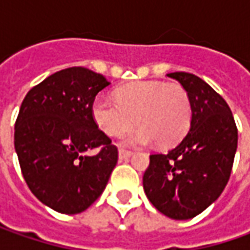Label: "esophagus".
I'll return each mask as SVG.
<instances>
[{"label": "esophagus", "instance_id": "esophagus-1", "mask_svg": "<svg viewBox=\"0 0 250 250\" xmlns=\"http://www.w3.org/2000/svg\"><path fill=\"white\" fill-rule=\"evenodd\" d=\"M129 156H132V151H130V150L120 149V151H118V157H120L121 160L128 159V157H129Z\"/></svg>", "mask_w": 250, "mask_h": 250}]
</instances>
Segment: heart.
Here are the masks:
<instances>
[{
	"mask_svg": "<svg viewBox=\"0 0 250 250\" xmlns=\"http://www.w3.org/2000/svg\"><path fill=\"white\" fill-rule=\"evenodd\" d=\"M115 101L99 96L91 104V115L107 136L120 138L140 126L126 145L142 146L153 140L160 147H171L187 135L192 120V104L187 89L179 83L140 81L120 86Z\"/></svg>",
	"mask_w": 250,
	"mask_h": 250,
	"instance_id": "1",
	"label": "heart"
}]
</instances>
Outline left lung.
Instances as JSON below:
<instances>
[{"label":"left lung","instance_id":"1","mask_svg":"<svg viewBox=\"0 0 250 250\" xmlns=\"http://www.w3.org/2000/svg\"><path fill=\"white\" fill-rule=\"evenodd\" d=\"M167 76L189 93L190 129L168 153L150 156L143 189L160 213L188 220L205 211L223 193L232 171L238 129L227 101L203 79L188 72Z\"/></svg>","mask_w":250,"mask_h":250}]
</instances>
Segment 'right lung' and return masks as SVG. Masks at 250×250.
<instances>
[{"instance_id":"add662e5","label":"right lung","mask_w":250,"mask_h":250,"mask_svg":"<svg viewBox=\"0 0 250 250\" xmlns=\"http://www.w3.org/2000/svg\"><path fill=\"white\" fill-rule=\"evenodd\" d=\"M110 82L72 66L32 87L15 122V150L34 196L62 214H78L103 193L118 149L93 120L91 104ZM99 148L94 156L87 149Z\"/></svg>"}]
</instances>
